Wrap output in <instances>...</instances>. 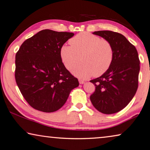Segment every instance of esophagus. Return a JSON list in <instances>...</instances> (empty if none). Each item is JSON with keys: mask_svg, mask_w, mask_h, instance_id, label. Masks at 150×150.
<instances>
[{"mask_svg": "<svg viewBox=\"0 0 150 150\" xmlns=\"http://www.w3.org/2000/svg\"><path fill=\"white\" fill-rule=\"evenodd\" d=\"M79 83H80L81 84L84 83V81L83 80H81V79H79Z\"/></svg>", "mask_w": 150, "mask_h": 150, "instance_id": "obj_1", "label": "esophagus"}]
</instances>
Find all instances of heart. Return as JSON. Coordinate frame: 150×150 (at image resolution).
<instances>
[{
  "mask_svg": "<svg viewBox=\"0 0 150 150\" xmlns=\"http://www.w3.org/2000/svg\"><path fill=\"white\" fill-rule=\"evenodd\" d=\"M71 46L60 49V57L66 68L71 70L81 59L73 73L87 79L93 75L100 77L106 73L113 62L114 50L110 41L88 32L76 35L69 40Z\"/></svg>",
  "mask_w": 150,
  "mask_h": 150,
  "instance_id": "obj_1",
  "label": "heart"
}]
</instances>
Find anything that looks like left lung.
<instances>
[{"label":"left lung","mask_w":150,"mask_h":150,"mask_svg":"<svg viewBox=\"0 0 150 150\" xmlns=\"http://www.w3.org/2000/svg\"><path fill=\"white\" fill-rule=\"evenodd\" d=\"M93 33L110 41L114 50V59L104 74L90 81L95 86L90 100L98 111L113 114L125 108L137 90L140 71L138 53L122 34L108 30Z\"/></svg>","instance_id":"1"}]
</instances>
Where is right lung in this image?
Segmentation results:
<instances>
[{"mask_svg": "<svg viewBox=\"0 0 150 150\" xmlns=\"http://www.w3.org/2000/svg\"><path fill=\"white\" fill-rule=\"evenodd\" d=\"M74 33L43 30L26 40L15 55V77L30 106L46 113L57 111L78 79L64 65L60 49Z\"/></svg>", "mask_w": 150, "mask_h": 150, "instance_id": "obj_1", "label": "right lung"}]
</instances>
